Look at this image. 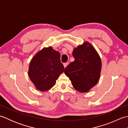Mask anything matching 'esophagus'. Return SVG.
Listing matches in <instances>:
<instances>
[{"label": "esophagus", "mask_w": 128, "mask_h": 128, "mask_svg": "<svg viewBox=\"0 0 128 128\" xmlns=\"http://www.w3.org/2000/svg\"><path fill=\"white\" fill-rule=\"evenodd\" d=\"M68 64H69V62H65V63H64V64H63V65H64V66L65 68H66L68 66Z\"/></svg>", "instance_id": "esophagus-1"}]
</instances>
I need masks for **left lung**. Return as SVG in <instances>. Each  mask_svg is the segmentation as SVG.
Returning a JSON list of instances; mask_svg holds the SVG:
<instances>
[{
    "label": "left lung",
    "mask_w": 128,
    "mask_h": 128,
    "mask_svg": "<svg viewBox=\"0 0 128 128\" xmlns=\"http://www.w3.org/2000/svg\"><path fill=\"white\" fill-rule=\"evenodd\" d=\"M75 60L68 66L64 73L69 78L74 88L85 93L97 84L102 69V62L96 49L85 41L74 49Z\"/></svg>",
    "instance_id": "obj_1"
}]
</instances>
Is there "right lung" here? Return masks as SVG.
<instances>
[{
    "mask_svg": "<svg viewBox=\"0 0 128 128\" xmlns=\"http://www.w3.org/2000/svg\"><path fill=\"white\" fill-rule=\"evenodd\" d=\"M64 70L60 54L50 46L42 48L32 58L28 74L36 89L44 92L55 85L56 80Z\"/></svg>",
    "mask_w": 128,
    "mask_h": 128,
    "instance_id": "1",
    "label": "right lung"
}]
</instances>
